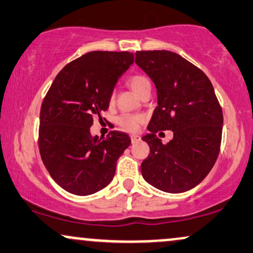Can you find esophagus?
Returning <instances> with one entry per match:
<instances>
[{"label":"esophagus","mask_w":253,"mask_h":253,"mask_svg":"<svg viewBox=\"0 0 253 253\" xmlns=\"http://www.w3.org/2000/svg\"><path fill=\"white\" fill-rule=\"evenodd\" d=\"M130 140H132V144H135V143H138V141H140V136H139L138 134H133V135H130Z\"/></svg>","instance_id":"esophagus-1"}]
</instances>
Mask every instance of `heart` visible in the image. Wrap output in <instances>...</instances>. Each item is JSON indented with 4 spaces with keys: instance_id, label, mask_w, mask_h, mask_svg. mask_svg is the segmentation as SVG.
Listing matches in <instances>:
<instances>
[{
    "instance_id": "b5f03b06",
    "label": "heart",
    "mask_w": 253,
    "mask_h": 253,
    "mask_svg": "<svg viewBox=\"0 0 253 253\" xmlns=\"http://www.w3.org/2000/svg\"><path fill=\"white\" fill-rule=\"evenodd\" d=\"M128 85L136 95H140L146 89H151V83L149 78L143 75H134L128 78ZM143 118L140 115H123L119 118L118 123L127 130H135L139 127Z\"/></svg>"
}]
</instances>
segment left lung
<instances>
[{
	"mask_svg": "<svg viewBox=\"0 0 253 253\" xmlns=\"http://www.w3.org/2000/svg\"><path fill=\"white\" fill-rule=\"evenodd\" d=\"M135 63L155 83L157 104L143 136L150 155L141 163L144 179L165 193H183L200 184L219 156L223 117L211 81L171 51H138ZM170 129L164 145L155 133Z\"/></svg>",
	"mask_w": 253,
	"mask_h": 253,
	"instance_id": "left-lung-1",
	"label": "left lung"
}]
</instances>
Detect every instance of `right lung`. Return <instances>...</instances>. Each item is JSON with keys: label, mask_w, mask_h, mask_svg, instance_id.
Instances as JSON below:
<instances>
[{"label": "right lung", "mask_w": 253, "mask_h": 253, "mask_svg": "<svg viewBox=\"0 0 253 253\" xmlns=\"http://www.w3.org/2000/svg\"><path fill=\"white\" fill-rule=\"evenodd\" d=\"M133 62L130 52L92 51L54 78L40 110L39 150L48 173L64 190L86 196L112 182L130 138L113 130L98 139L90 127L108 109L115 84Z\"/></svg>", "instance_id": "right-lung-1"}]
</instances>
